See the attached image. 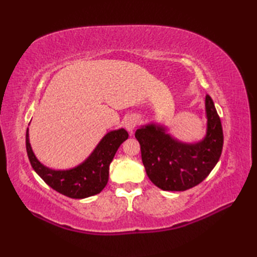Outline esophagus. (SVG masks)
I'll return each mask as SVG.
<instances>
[{"label": "esophagus", "instance_id": "34e87169", "mask_svg": "<svg viewBox=\"0 0 257 257\" xmlns=\"http://www.w3.org/2000/svg\"><path fill=\"white\" fill-rule=\"evenodd\" d=\"M136 124H137V118H136L135 116H129V117L125 118V120H124V127H125V129L128 130L129 133H133L134 132Z\"/></svg>", "mask_w": 257, "mask_h": 257}]
</instances>
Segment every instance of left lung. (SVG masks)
I'll return each mask as SVG.
<instances>
[{
	"instance_id": "left-lung-1",
	"label": "left lung",
	"mask_w": 257,
	"mask_h": 257,
	"mask_svg": "<svg viewBox=\"0 0 257 257\" xmlns=\"http://www.w3.org/2000/svg\"><path fill=\"white\" fill-rule=\"evenodd\" d=\"M207 127L199 143L185 144L172 138L160 124H146L135 137L151 182L163 191H185L201 183L219 161L223 148V130L212 98L205 97Z\"/></svg>"
}]
</instances>
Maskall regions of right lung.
<instances>
[{
  "label": "right lung",
  "mask_w": 257,
  "mask_h": 257,
  "mask_svg": "<svg viewBox=\"0 0 257 257\" xmlns=\"http://www.w3.org/2000/svg\"><path fill=\"white\" fill-rule=\"evenodd\" d=\"M128 136L123 128L108 133L83 163L68 170H53L37 160L30 144L29 128L26 130V151L33 169L52 189L68 198L85 199L100 193L106 187L109 166Z\"/></svg>",
  "instance_id": "add662e5"
}]
</instances>
